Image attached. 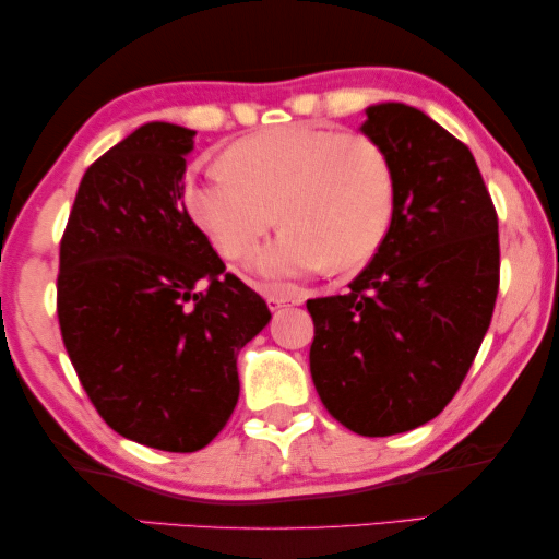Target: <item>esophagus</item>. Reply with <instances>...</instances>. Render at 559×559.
Listing matches in <instances>:
<instances>
[{
    "instance_id": "obj_1",
    "label": "esophagus",
    "mask_w": 559,
    "mask_h": 559,
    "mask_svg": "<svg viewBox=\"0 0 559 559\" xmlns=\"http://www.w3.org/2000/svg\"><path fill=\"white\" fill-rule=\"evenodd\" d=\"M267 305H270V309L274 312V309H282V307L295 305V299L285 297V295H267Z\"/></svg>"
}]
</instances>
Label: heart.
I'll list each match as a JSON object with an SVG mask.
<instances>
[{
	"label": "heart",
	"instance_id": "b5f03b06",
	"mask_svg": "<svg viewBox=\"0 0 559 559\" xmlns=\"http://www.w3.org/2000/svg\"><path fill=\"white\" fill-rule=\"evenodd\" d=\"M186 198L230 262L250 260L280 219L285 230L258 258L264 277L280 282L322 264L364 267L389 235L393 173L369 135L301 123L233 145L225 168L190 180Z\"/></svg>",
	"mask_w": 559,
	"mask_h": 559
}]
</instances>
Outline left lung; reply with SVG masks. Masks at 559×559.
Listing matches in <instances>:
<instances>
[{"label":"left lung","mask_w":559,"mask_h":559,"mask_svg":"<svg viewBox=\"0 0 559 559\" xmlns=\"http://www.w3.org/2000/svg\"><path fill=\"white\" fill-rule=\"evenodd\" d=\"M386 153L393 219L336 297L307 299L309 371L324 408L359 436L418 428L451 404L500 287L498 213L468 145L406 104L366 108Z\"/></svg>","instance_id":"8db88e82"}]
</instances>
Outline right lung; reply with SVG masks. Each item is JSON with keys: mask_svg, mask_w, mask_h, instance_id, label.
Wrapping results in <instances>:
<instances>
[{"mask_svg": "<svg viewBox=\"0 0 559 559\" xmlns=\"http://www.w3.org/2000/svg\"><path fill=\"white\" fill-rule=\"evenodd\" d=\"M195 131L145 123L88 166L59 250L61 340L98 416L170 453L230 420L237 352L270 322L188 215Z\"/></svg>", "mask_w": 559, "mask_h": 559, "instance_id": "add662e5", "label": "right lung"}]
</instances>
